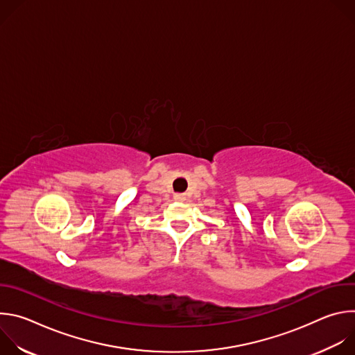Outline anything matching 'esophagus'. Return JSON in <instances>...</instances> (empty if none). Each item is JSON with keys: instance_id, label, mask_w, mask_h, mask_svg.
Returning a JSON list of instances; mask_svg holds the SVG:
<instances>
[{"instance_id": "1", "label": "esophagus", "mask_w": 355, "mask_h": 355, "mask_svg": "<svg viewBox=\"0 0 355 355\" xmlns=\"http://www.w3.org/2000/svg\"><path fill=\"white\" fill-rule=\"evenodd\" d=\"M174 198H175L177 200H182V199H184V196H182V195H175Z\"/></svg>"}]
</instances>
